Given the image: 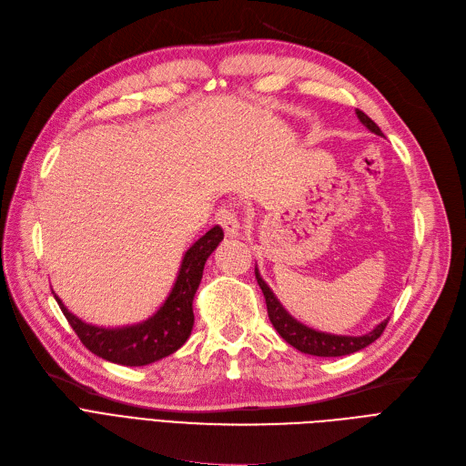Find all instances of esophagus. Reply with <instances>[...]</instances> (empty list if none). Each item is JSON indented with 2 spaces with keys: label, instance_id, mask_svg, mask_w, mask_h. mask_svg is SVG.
Wrapping results in <instances>:
<instances>
[{
  "label": "esophagus",
  "instance_id": "1",
  "mask_svg": "<svg viewBox=\"0 0 466 466\" xmlns=\"http://www.w3.org/2000/svg\"><path fill=\"white\" fill-rule=\"evenodd\" d=\"M216 221L221 228H224L226 237L237 238L240 235V224L231 208H219V212L216 214Z\"/></svg>",
  "mask_w": 466,
  "mask_h": 466
}]
</instances>
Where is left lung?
<instances>
[{
  "label": "left lung",
  "instance_id": "obj_1",
  "mask_svg": "<svg viewBox=\"0 0 466 466\" xmlns=\"http://www.w3.org/2000/svg\"><path fill=\"white\" fill-rule=\"evenodd\" d=\"M357 117L370 132H373V135L383 137L381 128L375 125L366 114H362L360 109H357ZM256 280L265 296V303H268L269 320L280 334V338L286 343H290L294 349L305 354H313V357H345V354L362 350L383 334V329L389 322V319L381 320L371 331L362 336H338V334H329V331H320L299 322L296 317H292L286 311L284 305L279 301V298L269 288V284L265 282L263 277L259 275L258 268H256Z\"/></svg>",
  "mask_w": 466,
  "mask_h": 466
}]
</instances>
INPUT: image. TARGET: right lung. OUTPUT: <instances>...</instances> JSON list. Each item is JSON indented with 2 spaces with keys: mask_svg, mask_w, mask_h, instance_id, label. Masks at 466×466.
Masks as SVG:
<instances>
[{
  "mask_svg": "<svg viewBox=\"0 0 466 466\" xmlns=\"http://www.w3.org/2000/svg\"><path fill=\"white\" fill-rule=\"evenodd\" d=\"M224 238V229L214 226L186 250L178 275L167 299L149 319L119 328H104L81 320L62 299H55L81 343L96 357L121 366H147L178 350L193 329V298L203 279L205 263Z\"/></svg>",
  "mask_w": 466,
  "mask_h": 466,
  "instance_id": "right-lung-1",
  "label": "right lung"
}]
</instances>
